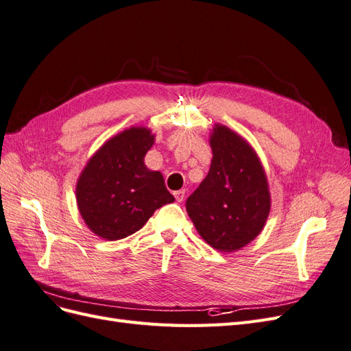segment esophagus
I'll return each mask as SVG.
<instances>
[{
    "instance_id": "34e87169",
    "label": "esophagus",
    "mask_w": 351,
    "mask_h": 351,
    "mask_svg": "<svg viewBox=\"0 0 351 351\" xmlns=\"http://www.w3.org/2000/svg\"><path fill=\"white\" fill-rule=\"evenodd\" d=\"M174 197L177 202H183L186 197V192L184 190H177V192H174Z\"/></svg>"
}]
</instances>
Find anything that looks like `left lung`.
Wrapping results in <instances>:
<instances>
[{
    "label": "left lung",
    "mask_w": 351,
    "mask_h": 351,
    "mask_svg": "<svg viewBox=\"0 0 351 351\" xmlns=\"http://www.w3.org/2000/svg\"><path fill=\"white\" fill-rule=\"evenodd\" d=\"M208 176L186 200L190 219L208 244L234 252L258 237L269 215L268 180L253 147L228 127L210 134Z\"/></svg>",
    "instance_id": "obj_1"
}]
</instances>
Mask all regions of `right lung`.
Segmentation results:
<instances>
[{"label": "right lung", "instance_id": "obj_1", "mask_svg": "<svg viewBox=\"0 0 351 351\" xmlns=\"http://www.w3.org/2000/svg\"><path fill=\"white\" fill-rule=\"evenodd\" d=\"M155 136L146 127H130L105 142L82 171L76 199L90 231L120 240L139 231L154 212L174 196L164 177L145 165Z\"/></svg>", "mask_w": 351, "mask_h": 351}]
</instances>
